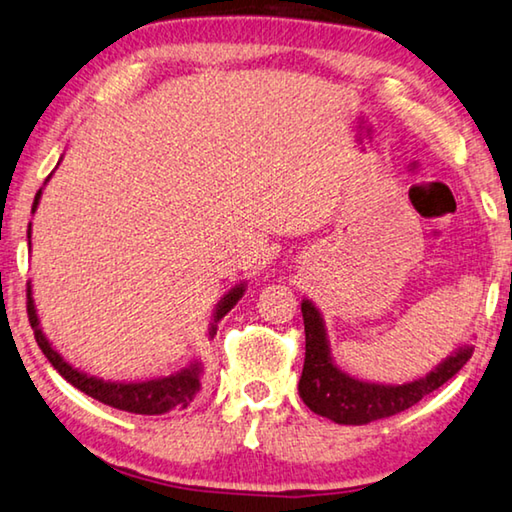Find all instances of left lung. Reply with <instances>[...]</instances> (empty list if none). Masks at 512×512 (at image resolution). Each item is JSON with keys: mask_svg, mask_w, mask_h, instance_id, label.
<instances>
[{"mask_svg": "<svg viewBox=\"0 0 512 512\" xmlns=\"http://www.w3.org/2000/svg\"><path fill=\"white\" fill-rule=\"evenodd\" d=\"M301 312L305 326V361L299 395L310 411L340 425H365L414 407L418 400L455 377L474 354V347L462 345L421 379L398 386L372 384V381L349 377L333 363L324 319L312 301L305 299Z\"/></svg>", "mask_w": 512, "mask_h": 512, "instance_id": "left-lung-1", "label": "left lung"}]
</instances>
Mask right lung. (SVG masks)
Returning <instances> with one entry per match:
<instances>
[{
  "label": "right lung",
  "instance_id": "obj_1",
  "mask_svg": "<svg viewBox=\"0 0 512 512\" xmlns=\"http://www.w3.org/2000/svg\"><path fill=\"white\" fill-rule=\"evenodd\" d=\"M52 177V174H50ZM50 177L45 179V183L50 181ZM43 188L38 190L32 204V213L38 207V200H41ZM27 239H32V223H29L27 230ZM246 292V282H239L234 285L230 292H227L223 299L218 301L216 312H213V322L209 335L213 338L218 329V322L223 319L227 312H230L239 299ZM27 315H29V324L34 329V338L41 347V352L45 358L52 363L61 377H64L68 384L78 388L89 398H94L103 404H110L114 409L121 411H131V414H142V416H158V414H167L170 409L177 407H188L197 391L202 388V363L193 361L186 368H181L179 372H172L167 377H156V379H144V381H105L101 377L87 375L80 368H75L61 356L55 347L50 345V340L45 338V333L41 331V324H38V315H36V305L32 299V285H27Z\"/></svg>",
  "mask_w": 512,
  "mask_h": 512
}]
</instances>
